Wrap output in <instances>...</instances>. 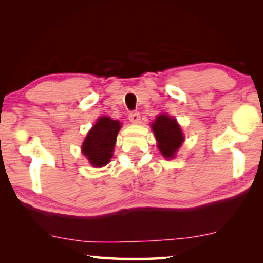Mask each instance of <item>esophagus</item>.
I'll list each match as a JSON object with an SVG mask.
<instances>
[{
    "mask_svg": "<svg viewBox=\"0 0 263 263\" xmlns=\"http://www.w3.org/2000/svg\"><path fill=\"white\" fill-rule=\"evenodd\" d=\"M129 121L132 122V123H139L140 122V114L138 112V111H134V112H130L129 114Z\"/></svg>",
    "mask_w": 263,
    "mask_h": 263,
    "instance_id": "esophagus-1",
    "label": "esophagus"
}]
</instances>
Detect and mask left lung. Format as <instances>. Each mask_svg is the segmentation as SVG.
<instances>
[{"mask_svg":"<svg viewBox=\"0 0 263 263\" xmlns=\"http://www.w3.org/2000/svg\"><path fill=\"white\" fill-rule=\"evenodd\" d=\"M156 135L158 148L166 159L175 158V154L184 141L182 129L174 117L166 114H161L156 117V121L151 124Z\"/></svg>","mask_w":263,"mask_h":263,"instance_id":"1","label":"left lung"}]
</instances>
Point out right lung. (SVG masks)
I'll list each match as a JSON object with an SVG mask.
<instances>
[{
  "mask_svg": "<svg viewBox=\"0 0 263 263\" xmlns=\"http://www.w3.org/2000/svg\"><path fill=\"white\" fill-rule=\"evenodd\" d=\"M122 124L110 117H99L82 142L81 151L89 164L95 167H103L114 156L117 134Z\"/></svg>",
  "mask_w": 263,
  "mask_h": 263,
  "instance_id": "add662e5",
  "label": "right lung"
}]
</instances>
